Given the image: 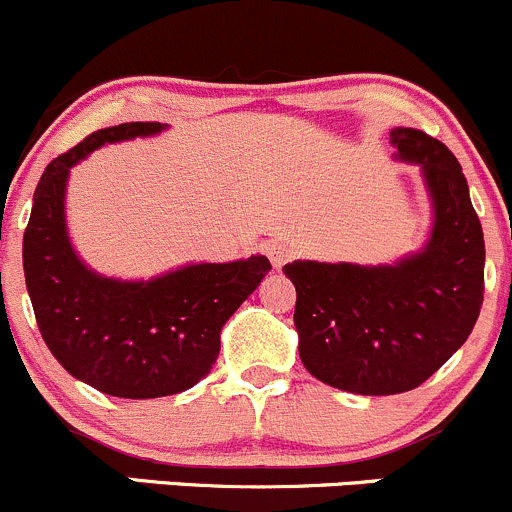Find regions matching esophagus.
Returning a JSON list of instances; mask_svg holds the SVG:
<instances>
[{
  "instance_id": "obj_1",
  "label": "esophagus",
  "mask_w": 512,
  "mask_h": 512,
  "mask_svg": "<svg viewBox=\"0 0 512 512\" xmlns=\"http://www.w3.org/2000/svg\"><path fill=\"white\" fill-rule=\"evenodd\" d=\"M267 257L272 260V265L282 267L285 262H289L294 257V245H292V242H285V240L270 242V245H267Z\"/></svg>"
}]
</instances>
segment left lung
Returning a JSON list of instances; mask_svg holds the SVG:
<instances>
[{
    "label": "left lung",
    "mask_w": 512,
    "mask_h": 512,
    "mask_svg": "<svg viewBox=\"0 0 512 512\" xmlns=\"http://www.w3.org/2000/svg\"><path fill=\"white\" fill-rule=\"evenodd\" d=\"M396 158L421 165L433 203L426 247L396 265L294 260V327L304 369L334 389L389 396L421 386L468 339L483 304V227L456 156L394 128Z\"/></svg>",
    "instance_id": "8db88e82"
}]
</instances>
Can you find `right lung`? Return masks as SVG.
Listing matches in <instances>:
<instances>
[{
    "label": "right lung",
    "mask_w": 512,
    "mask_h": 512,
    "mask_svg": "<svg viewBox=\"0 0 512 512\" xmlns=\"http://www.w3.org/2000/svg\"><path fill=\"white\" fill-rule=\"evenodd\" d=\"M163 128L153 121L103 128L51 160L24 232V277L46 347L71 376L118 399L180 394L208 376L223 324L272 270L267 257L252 255L121 282L79 260L64 215L69 170L106 143Z\"/></svg>",
    "instance_id": "1"
}]
</instances>
